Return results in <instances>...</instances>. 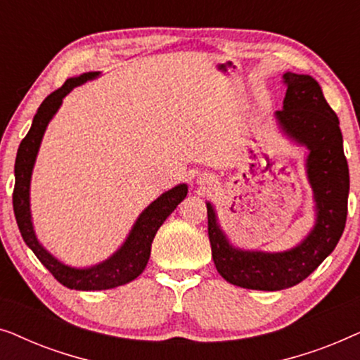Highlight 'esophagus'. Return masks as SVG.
I'll return each instance as SVG.
<instances>
[{
	"label": "esophagus",
	"mask_w": 360,
	"mask_h": 360,
	"mask_svg": "<svg viewBox=\"0 0 360 360\" xmlns=\"http://www.w3.org/2000/svg\"><path fill=\"white\" fill-rule=\"evenodd\" d=\"M210 180H211V179H208V176H201L200 184H203V185H205V184H210Z\"/></svg>",
	"instance_id": "esophagus-1"
}]
</instances>
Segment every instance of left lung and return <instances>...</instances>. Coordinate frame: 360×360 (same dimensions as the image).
<instances>
[{"label": "left lung", "instance_id": "obj_1", "mask_svg": "<svg viewBox=\"0 0 360 360\" xmlns=\"http://www.w3.org/2000/svg\"><path fill=\"white\" fill-rule=\"evenodd\" d=\"M283 78L287 93L274 117L290 141L308 149L304 169L314 201L311 231L295 248L280 252L240 249L221 228L213 203L206 201L216 270L226 282L264 292L293 287L316 270L338 245L347 218L349 167L336 112L313 77L287 72Z\"/></svg>", "mask_w": 360, "mask_h": 360}]
</instances>
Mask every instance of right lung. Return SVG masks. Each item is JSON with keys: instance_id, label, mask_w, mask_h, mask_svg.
<instances>
[{"instance_id": "right-lung-1", "label": "right lung", "mask_w": 360, "mask_h": 360, "mask_svg": "<svg viewBox=\"0 0 360 360\" xmlns=\"http://www.w3.org/2000/svg\"><path fill=\"white\" fill-rule=\"evenodd\" d=\"M96 77H100V72H86L82 73L80 77L68 78L58 90L51 93L42 101L36 116H34L31 129L19 144L16 164H14V179L16 181H14L13 206L24 243L63 287L70 290H83V292L110 290L129 283L139 277L149 262L150 245L157 231L188 193V185L186 184H179L174 188L162 193L137 216L136 223L132 224L129 234H127L124 243L120 245V249L108 259L101 260L100 264L90 265V267H72V265L63 264L41 244L36 231H34L31 214V179L39 149L42 144V137L46 134L49 122L52 121L58 108L62 106L63 98L75 86H80L88 80H95Z\"/></svg>"}]
</instances>
